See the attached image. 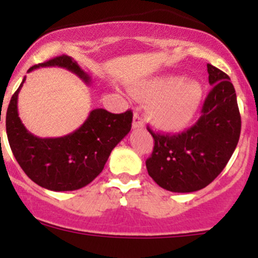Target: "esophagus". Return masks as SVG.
Segmentation results:
<instances>
[{
    "instance_id": "esophagus-1",
    "label": "esophagus",
    "mask_w": 258,
    "mask_h": 258,
    "mask_svg": "<svg viewBox=\"0 0 258 258\" xmlns=\"http://www.w3.org/2000/svg\"><path fill=\"white\" fill-rule=\"evenodd\" d=\"M143 120H142V117L139 116L138 114H134V117H133V129H139V127H143Z\"/></svg>"
}]
</instances>
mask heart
Returning a JSON list of instances; mask_svg holds the SVG:
<instances>
[{"mask_svg": "<svg viewBox=\"0 0 258 258\" xmlns=\"http://www.w3.org/2000/svg\"><path fill=\"white\" fill-rule=\"evenodd\" d=\"M133 94L147 105L152 124L166 133H177L190 125L203 99V87L195 80L163 76L139 83Z\"/></svg>", "mask_w": 258, "mask_h": 258, "instance_id": "b5f03b06", "label": "heart"}]
</instances>
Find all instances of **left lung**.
<instances>
[{
	"instance_id": "obj_1",
	"label": "left lung",
	"mask_w": 258,
	"mask_h": 258,
	"mask_svg": "<svg viewBox=\"0 0 258 258\" xmlns=\"http://www.w3.org/2000/svg\"><path fill=\"white\" fill-rule=\"evenodd\" d=\"M213 86L201 116L181 134H159L152 156L146 161L157 185L172 192H194L209 185L224 170L241 134V115L234 86L223 71L208 64Z\"/></svg>"
}]
</instances>
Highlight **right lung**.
Here are the masks:
<instances>
[{
	"mask_svg": "<svg viewBox=\"0 0 258 258\" xmlns=\"http://www.w3.org/2000/svg\"><path fill=\"white\" fill-rule=\"evenodd\" d=\"M40 67L66 68L86 85L91 82L88 73L68 55L39 63L28 72ZM25 80L12 95L6 112L7 138L17 163L31 181L48 190L85 187L101 173L112 149L131 132L133 112L111 114L105 109H94L73 133L59 138H39L24 126L17 112V97Z\"/></svg>",
	"mask_w": 258,
	"mask_h": 258,
	"instance_id": "obj_1",
	"label": "right lung"
}]
</instances>
